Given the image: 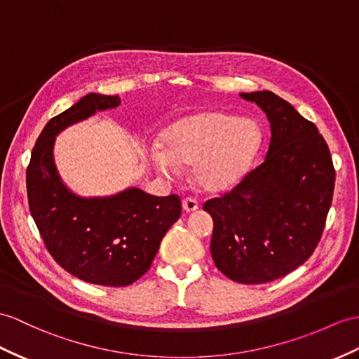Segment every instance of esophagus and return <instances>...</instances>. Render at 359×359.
<instances>
[{
	"label": "esophagus",
	"instance_id": "obj_1",
	"mask_svg": "<svg viewBox=\"0 0 359 359\" xmlns=\"http://www.w3.org/2000/svg\"><path fill=\"white\" fill-rule=\"evenodd\" d=\"M198 203L194 199V198H184L182 199V210H184L186 213H191L195 212V210H198Z\"/></svg>",
	"mask_w": 359,
	"mask_h": 359
}]
</instances>
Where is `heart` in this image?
<instances>
[{
  "label": "heart",
  "instance_id": "1",
  "mask_svg": "<svg viewBox=\"0 0 359 359\" xmlns=\"http://www.w3.org/2000/svg\"><path fill=\"white\" fill-rule=\"evenodd\" d=\"M256 121L221 111L191 114L175 121L161 135V149L151 151L154 168L168 178L191 165L195 184L208 194H222L245 177L260 147Z\"/></svg>",
  "mask_w": 359,
  "mask_h": 359
}]
</instances>
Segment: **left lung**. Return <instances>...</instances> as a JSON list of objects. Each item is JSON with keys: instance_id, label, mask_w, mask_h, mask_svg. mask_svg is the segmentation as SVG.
Wrapping results in <instances>:
<instances>
[{"instance_id": "8db88e82", "label": "left lung", "mask_w": 359, "mask_h": 359, "mask_svg": "<svg viewBox=\"0 0 359 359\" xmlns=\"http://www.w3.org/2000/svg\"><path fill=\"white\" fill-rule=\"evenodd\" d=\"M266 114L265 161L230 194L210 199V252L234 282H273L303 265L317 248L332 204L335 170L312 121L271 91L241 93Z\"/></svg>"}]
</instances>
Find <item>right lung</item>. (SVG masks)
I'll return each mask as SVG.
<instances>
[{"label": "right lung", "instance_id": "add662e5", "mask_svg": "<svg viewBox=\"0 0 359 359\" xmlns=\"http://www.w3.org/2000/svg\"><path fill=\"white\" fill-rule=\"evenodd\" d=\"M118 104V95L90 93L51 118L33 147L25 177L30 213L50 255L69 274L103 286L138 280L181 216L177 195L152 196L129 187L111 196L85 198L60 180L53 158L56 137Z\"/></svg>", "mask_w": 359, "mask_h": 359}]
</instances>
